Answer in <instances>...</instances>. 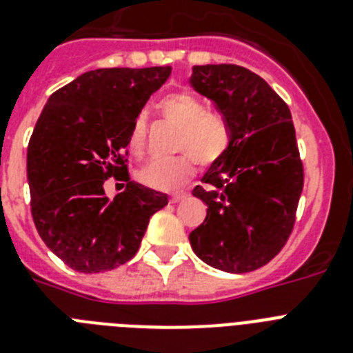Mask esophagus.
Here are the masks:
<instances>
[{
    "instance_id": "34e87169",
    "label": "esophagus",
    "mask_w": 353,
    "mask_h": 353,
    "mask_svg": "<svg viewBox=\"0 0 353 353\" xmlns=\"http://www.w3.org/2000/svg\"><path fill=\"white\" fill-rule=\"evenodd\" d=\"M183 198H187V194H185V192L172 194V196H170V203H177V201H181Z\"/></svg>"
}]
</instances>
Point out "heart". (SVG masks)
<instances>
[{"instance_id":"heart-1","label":"heart","mask_w":353,"mask_h":353,"mask_svg":"<svg viewBox=\"0 0 353 353\" xmlns=\"http://www.w3.org/2000/svg\"><path fill=\"white\" fill-rule=\"evenodd\" d=\"M159 112L165 121L177 128L174 152H181L172 159L152 161L139 170V181L155 190H174L192 176L194 163L210 166L218 163L231 148L232 133L220 113L209 112L201 99L187 91H177L161 99ZM148 122L137 117L128 135V150L141 157L146 148Z\"/></svg>"}]
</instances>
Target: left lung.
<instances>
[{
  "label": "left lung",
  "mask_w": 353,
  "mask_h": 353,
  "mask_svg": "<svg viewBox=\"0 0 353 353\" xmlns=\"http://www.w3.org/2000/svg\"><path fill=\"white\" fill-rule=\"evenodd\" d=\"M190 84L214 102L232 141L192 190L207 218L188 240L205 263L249 273L282 251L295 225L304 166L291 112L262 77L234 63L194 65Z\"/></svg>",
  "instance_id": "obj_1"
}]
</instances>
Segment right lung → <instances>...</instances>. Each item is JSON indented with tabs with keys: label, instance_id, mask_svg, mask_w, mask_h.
<instances>
[{
	"label": "right lung",
	"instance_id": "add662e5",
	"mask_svg": "<svg viewBox=\"0 0 353 353\" xmlns=\"http://www.w3.org/2000/svg\"><path fill=\"white\" fill-rule=\"evenodd\" d=\"M172 68H110L80 74L47 101L27 148L30 212L46 245L79 273L135 256L150 218L168 203L130 179L128 135ZM110 176L127 185L105 198Z\"/></svg>",
	"mask_w": 353,
	"mask_h": 353
}]
</instances>
